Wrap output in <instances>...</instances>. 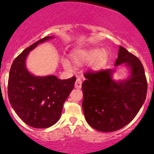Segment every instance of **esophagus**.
<instances>
[{
  "instance_id": "1",
  "label": "esophagus",
  "mask_w": 154,
  "mask_h": 154,
  "mask_svg": "<svg viewBox=\"0 0 154 154\" xmlns=\"http://www.w3.org/2000/svg\"><path fill=\"white\" fill-rule=\"evenodd\" d=\"M82 86V80L80 78V77H77V80H76L75 84H74V87L77 89H80Z\"/></svg>"
}]
</instances>
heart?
I'll return each mask as SVG.
<instances>
[{"label": "heart", "mask_w": 154, "mask_h": 154, "mask_svg": "<svg viewBox=\"0 0 154 154\" xmlns=\"http://www.w3.org/2000/svg\"><path fill=\"white\" fill-rule=\"evenodd\" d=\"M73 61L77 65H80L84 63L93 61V66L98 67L104 64L108 58V53L106 50H100V48H91L86 51H77L71 55ZM63 67L67 70L71 68L70 62L64 59L62 61Z\"/></svg>", "instance_id": "b5f03b06"}]
</instances>
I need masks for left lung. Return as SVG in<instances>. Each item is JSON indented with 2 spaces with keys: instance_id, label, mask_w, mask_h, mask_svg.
Instances as JSON below:
<instances>
[{
  "instance_id": "1",
  "label": "left lung",
  "mask_w": 154,
  "mask_h": 154,
  "mask_svg": "<svg viewBox=\"0 0 154 154\" xmlns=\"http://www.w3.org/2000/svg\"><path fill=\"white\" fill-rule=\"evenodd\" d=\"M125 63L130 68L128 79L116 82L115 70L88 71L82 84L83 110L86 121L94 129L112 132L122 128L137 116L146 97L147 82L140 60L119 46L115 65Z\"/></svg>"
}]
</instances>
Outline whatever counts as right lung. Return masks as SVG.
Returning a JSON list of instances; mask_svg holds the SVG:
<instances>
[{"mask_svg":"<svg viewBox=\"0 0 154 154\" xmlns=\"http://www.w3.org/2000/svg\"><path fill=\"white\" fill-rule=\"evenodd\" d=\"M52 38L45 37L26 48L14 59L10 70L8 98L11 105L26 124L35 128L51 127L59 120L63 105L76 81L75 77L67 80H60L54 75L35 77L26 67L29 51Z\"/></svg>","mask_w":154,"mask_h":154,"instance_id":"add662e5","label":"right lung"}]
</instances>
